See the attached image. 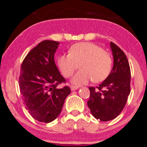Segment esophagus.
I'll list each match as a JSON object with an SVG mask.
<instances>
[{
	"label": "esophagus",
	"mask_w": 147,
	"mask_h": 147,
	"mask_svg": "<svg viewBox=\"0 0 147 147\" xmlns=\"http://www.w3.org/2000/svg\"><path fill=\"white\" fill-rule=\"evenodd\" d=\"M70 88H71V90H77L79 88L77 86H74V85H71Z\"/></svg>",
	"instance_id": "34e87169"
}]
</instances>
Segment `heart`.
I'll return each instance as SVG.
<instances>
[{
	"label": "heart",
	"mask_w": 147,
	"mask_h": 147,
	"mask_svg": "<svg viewBox=\"0 0 147 147\" xmlns=\"http://www.w3.org/2000/svg\"><path fill=\"white\" fill-rule=\"evenodd\" d=\"M78 71L71 82L76 85L86 84L90 80L101 82L112 71L113 58L110 52L91 42H79L73 45L69 54H62L57 58V65L63 76L71 77Z\"/></svg>",
	"instance_id": "heart-1"
}]
</instances>
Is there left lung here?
I'll list each match as a JSON object with an SVG mask.
<instances>
[{"label":"left lung","mask_w":147,"mask_h":147,"mask_svg":"<svg viewBox=\"0 0 147 147\" xmlns=\"http://www.w3.org/2000/svg\"><path fill=\"white\" fill-rule=\"evenodd\" d=\"M113 55V67L110 75L98 87H90L88 107L92 115L102 121L116 118L124 109L130 93L131 73L124 51L110 42Z\"/></svg>","instance_id":"left-lung-1"}]
</instances>
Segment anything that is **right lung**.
<instances>
[{"mask_svg":"<svg viewBox=\"0 0 147 147\" xmlns=\"http://www.w3.org/2000/svg\"><path fill=\"white\" fill-rule=\"evenodd\" d=\"M58 45L53 40L40 42L26 56L20 67L19 86L26 108L34 119L44 123L57 118L71 93L67 85L57 88L66 82L54 62Z\"/></svg>","mask_w":147,"mask_h":147,"instance_id":"1","label":"right lung"}]
</instances>
